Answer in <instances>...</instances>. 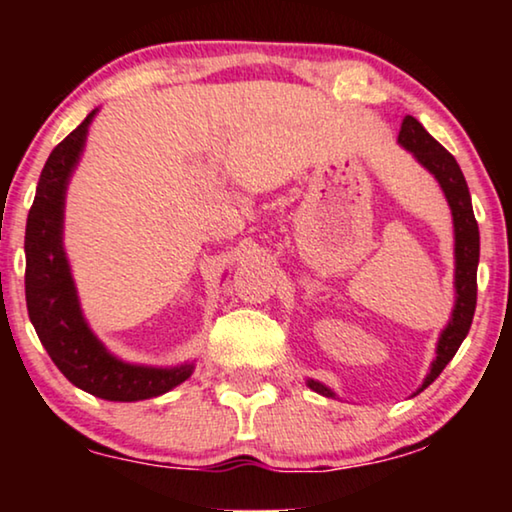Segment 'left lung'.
<instances>
[{
  "label": "left lung",
  "instance_id": "1",
  "mask_svg": "<svg viewBox=\"0 0 512 512\" xmlns=\"http://www.w3.org/2000/svg\"><path fill=\"white\" fill-rule=\"evenodd\" d=\"M398 144L412 156L424 170H429L436 181L443 188L447 205L452 212V226H454V307L450 314V321L440 331L438 345H436V359H433L429 373H426L422 387L424 391L436 377L443 373V368L452 361L457 349L468 335V328L473 324L475 312V298H478V261H480V230L478 221H475L471 193H468V184L464 179V172L454 156L447 149H443L424 125L417 118L405 116L401 123V132H398ZM307 387L326 398H335V391L328 389L324 382L307 380Z\"/></svg>",
  "mask_w": 512,
  "mask_h": 512
}]
</instances>
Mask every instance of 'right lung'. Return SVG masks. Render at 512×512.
I'll list each match as a JSON object with an SVG mask.
<instances>
[{"label": "right lung", "mask_w": 512, "mask_h": 512, "mask_svg": "<svg viewBox=\"0 0 512 512\" xmlns=\"http://www.w3.org/2000/svg\"><path fill=\"white\" fill-rule=\"evenodd\" d=\"M97 109L69 132L48 156L25 228V300L30 321L60 373L74 387L104 401H144L179 387L195 363L172 368L142 366L111 354L90 331L69 268L65 242V198L79 165Z\"/></svg>", "instance_id": "add662e5"}]
</instances>
